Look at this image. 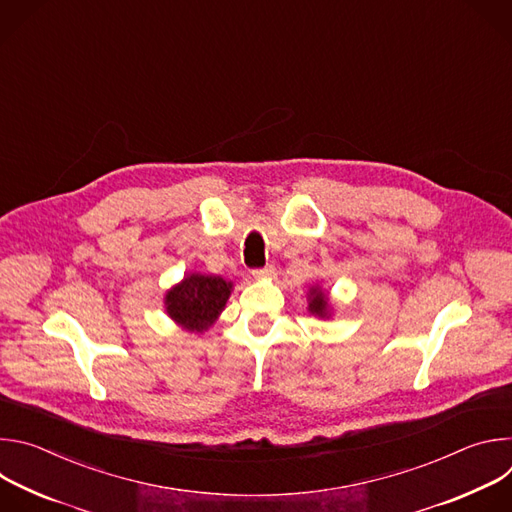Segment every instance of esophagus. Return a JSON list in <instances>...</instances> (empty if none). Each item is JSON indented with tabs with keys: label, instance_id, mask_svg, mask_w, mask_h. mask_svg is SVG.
Returning <instances> with one entry per match:
<instances>
[{
	"label": "esophagus",
	"instance_id": "esophagus-1",
	"mask_svg": "<svg viewBox=\"0 0 512 512\" xmlns=\"http://www.w3.org/2000/svg\"><path fill=\"white\" fill-rule=\"evenodd\" d=\"M255 279H265V277H273L275 275V267L273 265H265L263 269H253L251 271Z\"/></svg>",
	"mask_w": 512,
	"mask_h": 512
}]
</instances>
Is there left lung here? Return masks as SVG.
<instances>
[{"mask_svg": "<svg viewBox=\"0 0 512 512\" xmlns=\"http://www.w3.org/2000/svg\"><path fill=\"white\" fill-rule=\"evenodd\" d=\"M328 310V298L322 294L320 289H312L310 294V312L316 316H326Z\"/></svg>", "mask_w": 512, "mask_h": 512, "instance_id": "8db88e82", "label": "left lung"}]
</instances>
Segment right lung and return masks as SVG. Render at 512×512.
<instances>
[{
	"instance_id": "add662e5",
	"label": "right lung",
	"mask_w": 512,
	"mask_h": 512,
	"mask_svg": "<svg viewBox=\"0 0 512 512\" xmlns=\"http://www.w3.org/2000/svg\"><path fill=\"white\" fill-rule=\"evenodd\" d=\"M231 283L214 275H188L166 296V310L188 330H206L225 308L231 296Z\"/></svg>"
}]
</instances>
